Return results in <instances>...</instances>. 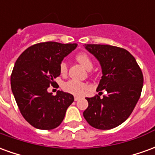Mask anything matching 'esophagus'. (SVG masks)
Returning <instances> with one entry per match:
<instances>
[{
	"label": "esophagus",
	"mask_w": 155,
	"mask_h": 155,
	"mask_svg": "<svg viewBox=\"0 0 155 155\" xmlns=\"http://www.w3.org/2000/svg\"><path fill=\"white\" fill-rule=\"evenodd\" d=\"M80 99H81V98L79 97V96H74V101H78Z\"/></svg>",
	"instance_id": "34e87169"
}]
</instances>
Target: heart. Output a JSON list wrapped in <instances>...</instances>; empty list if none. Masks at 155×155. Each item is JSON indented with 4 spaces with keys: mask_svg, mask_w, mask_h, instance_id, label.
<instances>
[{
    "mask_svg": "<svg viewBox=\"0 0 155 155\" xmlns=\"http://www.w3.org/2000/svg\"><path fill=\"white\" fill-rule=\"evenodd\" d=\"M76 60L87 71H91L93 67V62L90 56L85 53L78 54L76 55ZM60 71L62 74H65L67 72V64L65 62H61L60 64ZM62 88L64 91H66L70 94H74V95H81L84 94L88 86L87 84L81 81H76V80H70L64 82L62 85Z\"/></svg>",
    "mask_w": 155,
    "mask_h": 155,
    "instance_id": "obj_1",
    "label": "heart"
}]
</instances>
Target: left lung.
Here are the masks:
<instances>
[{"instance_id": "1", "label": "left lung", "mask_w": 155, "mask_h": 155, "mask_svg": "<svg viewBox=\"0 0 155 155\" xmlns=\"http://www.w3.org/2000/svg\"><path fill=\"white\" fill-rule=\"evenodd\" d=\"M100 62L102 77L97 91L107 92L86 98L89 106L83 115L90 125L98 130H110L130 117L142 91L143 77L140 66L130 52L109 45H84Z\"/></svg>"}]
</instances>
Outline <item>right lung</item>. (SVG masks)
<instances>
[{"label": "right lung", "mask_w": 155, "mask_h": 155, "mask_svg": "<svg viewBox=\"0 0 155 155\" xmlns=\"http://www.w3.org/2000/svg\"><path fill=\"white\" fill-rule=\"evenodd\" d=\"M77 44L44 42L27 48L12 71L11 85L22 116L39 130H53L63 121L67 108L74 101L70 93L48 92L50 84L61 74L60 64Z\"/></svg>", "instance_id": "obj_1"}]
</instances>
